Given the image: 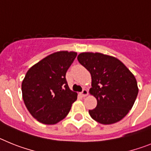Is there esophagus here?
<instances>
[{"label":"esophagus","mask_w":151,"mask_h":151,"mask_svg":"<svg viewBox=\"0 0 151 151\" xmlns=\"http://www.w3.org/2000/svg\"><path fill=\"white\" fill-rule=\"evenodd\" d=\"M81 95H82V97H86V96L88 95V91L86 89H84V90L81 92Z\"/></svg>","instance_id":"34e87169"}]
</instances>
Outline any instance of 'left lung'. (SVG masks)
<instances>
[{"mask_svg":"<svg viewBox=\"0 0 151 151\" xmlns=\"http://www.w3.org/2000/svg\"><path fill=\"white\" fill-rule=\"evenodd\" d=\"M77 59L91 76L89 93L97 102L88 111L91 118L104 125L120 121L132 108L138 95L134 75L119 60L101 53L83 52Z\"/></svg>","mask_w":151,"mask_h":151,"instance_id":"8db88e82","label":"left lung"}]
</instances>
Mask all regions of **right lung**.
I'll return each mask as SVG.
<instances>
[{
    "mask_svg": "<svg viewBox=\"0 0 151 151\" xmlns=\"http://www.w3.org/2000/svg\"><path fill=\"white\" fill-rule=\"evenodd\" d=\"M74 51L62 50L47 56L32 66L22 82V99L38 122L54 125L63 119L77 99L70 90L66 73L76 57Z\"/></svg>",
    "mask_w": 151,
    "mask_h": 151,
    "instance_id": "1",
    "label": "right lung"
}]
</instances>
